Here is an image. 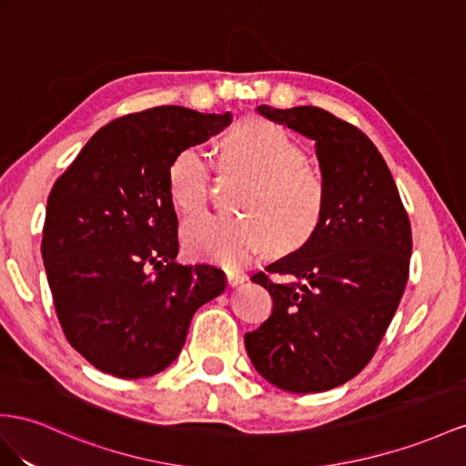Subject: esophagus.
<instances>
[{"mask_svg": "<svg viewBox=\"0 0 466 466\" xmlns=\"http://www.w3.org/2000/svg\"><path fill=\"white\" fill-rule=\"evenodd\" d=\"M226 279H228L230 288H236V285H240L246 281V276L242 271H236V269H228L226 271Z\"/></svg>", "mask_w": 466, "mask_h": 466, "instance_id": "34e87169", "label": "esophagus"}]
</instances>
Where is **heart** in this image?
Returning a JSON list of instances; mask_svg holds the SVG:
<instances>
[{
  "mask_svg": "<svg viewBox=\"0 0 466 466\" xmlns=\"http://www.w3.org/2000/svg\"><path fill=\"white\" fill-rule=\"evenodd\" d=\"M305 153L288 131L268 119L238 124L222 139V163L252 175L240 198L249 218L202 214L183 228V246L197 259L240 268L266 244L291 249L313 236L323 217L325 188L307 167ZM210 159L205 149L188 146L167 169V188L175 208L195 214L207 202Z\"/></svg>",
  "mask_w": 466,
  "mask_h": 466,
  "instance_id": "heart-1",
  "label": "heart"
}]
</instances>
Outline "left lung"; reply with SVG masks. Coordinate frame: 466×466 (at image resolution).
<instances>
[{
  "label": "left lung",
  "mask_w": 466,
  "mask_h": 466,
  "mask_svg": "<svg viewBox=\"0 0 466 466\" xmlns=\"http://www.w3.org/2000/svg\"><path fill=\"white\" fill-rule=\"evenodd\" d=\"M258 112L315 141L325 205L313 236L252 278L273 311L246 332V352L273 386L327 391L370 362L396 315L411 226L384 157L360 129L317 106Z\"/></svg>",
  "instance_id": "1"
}]
</instances>
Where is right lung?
I'll list each match as a JSON object with an SVG mask.
<instances>
[{"label": "right lung", "mask_w": 466, "mask_h": 466, "mask_svg": "<svg viewBox=\"0 0 466 466\" xmlns=\"http://www.w3.org/2000/svg\"><path fill=\"white\" fill-rule=\"evenodd\" d=\"M230 122V112L183 106L117 117L56 178L41 242L46 279L66 340L100 372H161L181 352L197 309L226 289L218 268L175 261L167 169Z\"/></svg>", "instance_id": "1"}]
</instances>
